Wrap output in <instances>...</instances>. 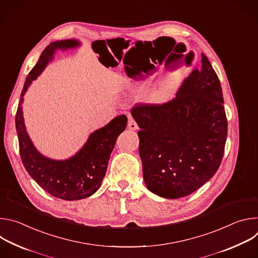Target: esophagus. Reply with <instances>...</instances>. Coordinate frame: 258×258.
<instances>
[{"mask_svg":"<svg viewBox=\"0 0 258 258\" xmlns=\"http://www.w3.org/2000/svg\"><path fill=\"white\" fill-rule=\"evenodd\" d=\"M128 128L131 131H137V130H139V126L135 120L131 119V120H128Z\"/></svg>","mask_w":258,"mask_h":258,"instance_id":"esophagus-1","label":"esophagus"}]
</instances>
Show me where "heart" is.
<instances>
[{
	"instance_id": "1",
	"label": "heart",
	"mask_w": 258,
	"mask_h": 258,
	"mask_svg": "<svg viewBox=\"0 0 258 258\" xmlns=\"http://www.w3.org/2000/svg\"><path fill=\"white\" fill-rule=\"evenodd\" d=\"M180 80L181 78L178 77L177 73H168L159 83L156 84L148 97V101L151 104H163L167 102L171 98L175 90L178 88ZM147 84H148V81L144 79L138 80L132 84V88L134 90H141Z\"/></svg>"
}]
</instances>
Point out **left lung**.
I'll use <instances>...</instances> for the list:
<instances>
[{"mask_svg": "<svg viewBox=\"0 0 258 258\" xmlns=\"http://www.w3.org/2000/svg\"><path fill=\"white\" fill-rule=\"evenodd\" d=\"M164 104H141L132 115L141 131L139 154L147 188L168 199L202 187L222 162L228 134L223 90L207 57Z\"/></svg>", "mask_w": 258, "mask_h": 258, "instance_id": "1", "label": "left lung"}]
</instances>
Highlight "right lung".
I'll use <instances>...</instances> for the list:
<instances>
[{"instance_id": "obj_1", "label": "right lung", "mask_w": 258, "mask_h": 258, "mask_svg": "<svg viewBox=\"0 0 258 258\" xmlns=\"http://www.w3.org/2000/svg\"><path fill=\"white\" fill-rule=\"evenodd\" d=\"M75 39L51 43L30 70L21 92L15 117L19 151L22 163L29 175L54 197L73 201L90 197L101 187L108 161L117 137L125 130L127 117L119 115L89 136L82 149L65 160H55L40 153L31 142L24 124L22 103L28 87L38 79L57 50L80 47Z\"/></svg>"}]
</instances>
